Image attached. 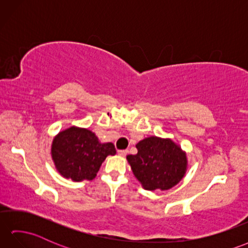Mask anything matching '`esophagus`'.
<instances>
[{"instance_id": "obj_1", "label": "esophagus", "mask_w": 248, "mask_h": 248, "mask_svg": "<svg viewBox=\"0 0 248 248\" xmlns=\"http://www.w3.org/2000/svg\"><path fill=\"white\" fill-rule=\"evenodd\" d=\"M128 155V150H118V155L125 156Z\"/></svg>"}]
</instances>
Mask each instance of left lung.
I'll list each match as a JSON object with an SVG mask.
<instances>
[{
    "instance_id": "8db88e82",
    "label": "left lung",
    "mask_w": 248,
    "mask_h": 248,
    "mask_svg": "<svg viewBox=\"0 0 248 248\" xmlns=\"http://www.w3.org/2000/svg\"><path fill=\"white\" fill-rule=\"evenodd\" d=\"M138 154L127 155L135 178L147 191H167L187 170L186 151L170 139L149 136L136 144Z\"/></svg>"
}]
</instances>
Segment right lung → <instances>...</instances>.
<instances>
[{"label": "right lung", "instance_id": "obj_1", "mask_svg": "<svg viewBox=\"0 0 248 248\" xmlns=\"http://www.w3.org/2000/svg\"><path fill=\"white\" fill-rule=\"evenodd\" d=\"M115 154L112 143H101L91 130L75 125L57 134L51 146L57 171L76 182L93 180L105 157Z\"/></svg>", "mask_w": 248, "mask_h": 248}]
</instances>
